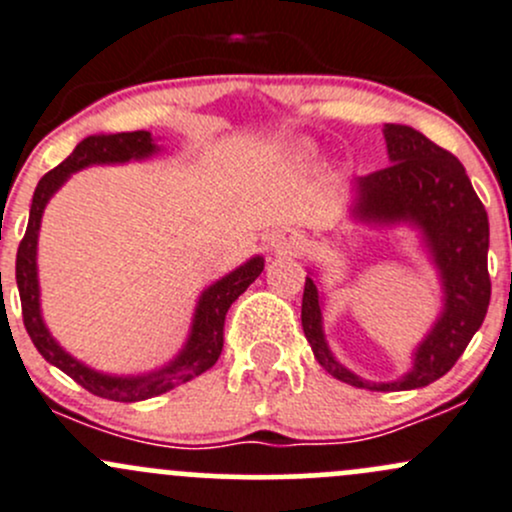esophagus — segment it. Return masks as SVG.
Masks as SVG:
<instances>
[{"mask_svg": "<svg viewBox=\"0 0 512 512\" xmlns=\"http://www.w3.org/2000/svg\"><path fill=\"white\" fill-rule=\"evenodd\" d=\"M305 246V239L295 231H281L271 236V251L278 256H293Z\"/></svg>", "mask_w": 512, "mask_h": 512, "instance_id": "obj_1", "label": "esophagus"}]
</instances>
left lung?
<instances>
[{
	"label": "left lung",
	"mask_w": 512,
	"mask_h": 512,
	"mask_svg": "<svg viewBox=\"0 0 512 512\" xmlns=\"http://www.w3.org/2000/svg\"><path fill=\"white\" fill-rule=\"evenodd\" d=\"M389 167L352 179L350 219L372 229L409 226L439 271L441 313L414 347L412 367L389 382H372L347 370L323 330L325 298L305 276L303 333L325 372L370 392H404L436 382L456 365L478 333L491 303L488 214L461 162L409 125H384Z\"/></svg>",
	"instance_id": "8db88e82"
}]
</instances>
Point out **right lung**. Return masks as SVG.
Returning a JSON list of instances; mask_svg holds the SVG:
<instances>
[{
	"instance_id": "add662e5",
	"label": "right lung",
	"mask_w": 512,
	"mask_h": 512,
	"mask_svg": "<svg viewBox=\"0 0 512 512\" xmlns=\"http://www.w3.org/2000/svg\"><path fill=\"white\" fill-rule=\"evenodd\" d=\"M160 145L152 138L147 130H135V133H113V135H88L76 145V150L46 172L36 184L34 199H31L29 209V224H26V234L21 239L17 251V286L21 298V315H24V328L29 333L31 342L36 350L41 352L49 365L59 367L68 377L76 379L83 389L103 399H113V402H142V399L160 397V394L170 392L179 384L189 382V379L199 377L214 367L219 360L221 347H224V318L226 310L231 308L236 298L261 276L263 271V256H251L249 261L241 263L231 273L221 276L212 286H207L199 295L197 308H194L192 325H189V335L184 340L182 350L172 357L167 365L157 367V370L142 372V374H108L98 372L88 367L86 362L76 360L71 352H66L56 342V337L49 333L41 315V288H39V266H36V251H39V231L41 217L49 204V199L68 182L73 172H81L93 165H125V162L147 160V157L157 155ZM2 276V273H0Z\"/></svg>"
}]
</instances>
